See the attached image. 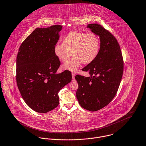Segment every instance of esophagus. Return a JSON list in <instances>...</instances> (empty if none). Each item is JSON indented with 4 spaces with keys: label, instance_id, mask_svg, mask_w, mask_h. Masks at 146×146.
Masks as SVG:
<instances>
[{
    "label": "esophagus",
    "instance_id": "1",
    "mask_svg": "<svg viewBox=\"0 0 146 146\" xmlns=\"http://www.w3.org/2000/svg\"><path fill=\"white\" fill-rule=\"evenodd\" d=\"M75 76H76V74H75L74 73H72V80H73V81H74V80Z\"/></svg>",
    "mask_w": 146,
    "mask_h": 146
}]
</instances>
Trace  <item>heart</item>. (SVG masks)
<instances>
[{"label":"heart","mask_w":146,"mask_h":146,"mask_svg":"<svg viewBox=\"0 0 146 146\" xmlns=\"http://www.w3.org/2000/svg\"><path fill=\"white\" fill-rule=\"evenodd\" d=\"M100 50L98 36L92 32H72L62 41V44H56L54 48L56 56L63 62L68 61L72 54L74 56L62 65V69L76 72L81 64L88 65L97 57Z\"/></svg>","instance_id":"obj_1"}]
</instances>
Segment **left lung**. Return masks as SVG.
I'll return each instance as SVG.
<instances>
[{
    "label": "left lung",
    "instance_id": "obj_1",
    "mask_svg": "<svg viewBox=\"0 0 146 146\" xmlns=\"http://www.w3.org/2000/svg\"><path fill=\"white\" fill-rule=\"evenodd\" d=\"M88 28L100 37V50L96 60L82 69L90 76H76L78 84L76 97L82 108L96 111L107 106L115 96L124 62L119 43L111 33L97 23L89 24Z\"/></svg>",
    "mask_w": 146,
    "mask_h": 146
}]
</instances>
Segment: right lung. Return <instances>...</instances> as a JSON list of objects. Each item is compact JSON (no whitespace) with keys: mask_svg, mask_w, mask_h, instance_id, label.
<instances>
[{"mask_svg":"<svg viewBox=\"0 0 146 146\" xmlns=\"http://www.w3.org/2000/svg\"><path fill=\"white\" fill-rule=\"evenodd\" d=\"M62 25L36 28L21 43L16 57V83L23 99L34 111L46 113L59 104L58 93L72 80L69 70L56 74L61 62L54 48Z\"/></svg>","mask_w":146,"mask_h":146,"instance_id":"1","label":"right lung"}]
</instances>
